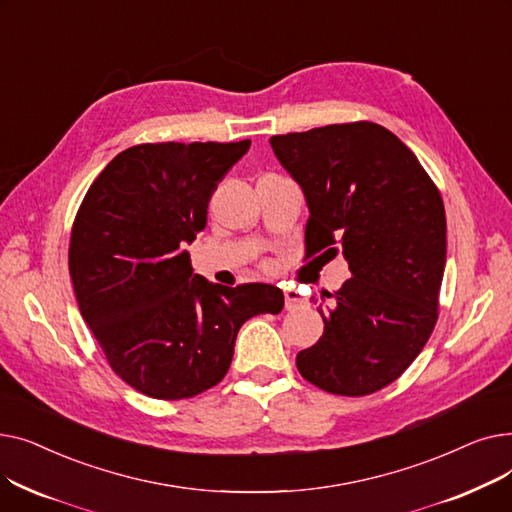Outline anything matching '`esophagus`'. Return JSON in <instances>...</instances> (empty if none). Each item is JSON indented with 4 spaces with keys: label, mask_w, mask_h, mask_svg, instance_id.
I'll return each mask as SVG.
<instances>
[{
    "label": "esophagus",
    "mask_w": 512,
    "mask_h": 512,
    "mask_svg": "<svg viewBox=\"0 0 512 512\" xmlns=\"http://www.w3.org/2000/svg\"><path fill=\"white\" fill-rule=\"evenodd\" d=\"M284 305L288 311H294V309H301L305 307V299L303 294L299 290H286L284 292Z\"/></svg>",
    "instance_id": "obj_1"
}]
</instances>
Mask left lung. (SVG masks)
<instances>
[{"label":"left lung","mask_w":512,"mask_h":512,"mask_svg":"<svg viewBox=\"0 0 512 512\" xmlns=\"http://www.w3.org/2000/svg\"><path fill=\"white\" fill-rule=\"evenodd\" d=\"M272 149L303 188L309 255L342 251L324 336L297 355L313 386L365 396L400 378L432 336L446 265L440 191L415 153L373 122L276 134Z\"/></svg>","instance_id":"left-lung-1"}]
</instances>
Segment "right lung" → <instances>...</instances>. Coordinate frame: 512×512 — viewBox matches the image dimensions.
Instances as JSON below:
<instances>
[{"instance_id": "obj_1", "label": "right lung", "mask_w": 512, "mask_h": 512, "mask_svg": "<svg viewBox=\"0 0 512 512\" xmlns=\"http://www.w3.org/2000/svg\"><path fill=\"white\" fill-rule=\"evenodd\" d=\"M249 147V139L134 145L78 207L68 267L80 315L118 378L151 398H191L220 384L240 326L284 307L272 284L207 282L184 251Z\"/></svg>"}]
</instances>
